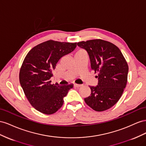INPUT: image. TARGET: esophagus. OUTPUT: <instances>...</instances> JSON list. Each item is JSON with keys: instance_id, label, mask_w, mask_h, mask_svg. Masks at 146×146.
Here are the masks:
<instances>
[{"instance_id": "obj_1", "label": "esophagus", "mask_w": 146, "mask_h": 146, "mask_svg": "<svg viewBox=\"0 0 146 146\" xmlns=\"http://www.w3.org/2000/svg\"><path fill=\"white\" fill-rule=\"evenodd\" d=\"M74 86L76 87H78V88H79V87H82V86L81 84H74Z\"/></svg>"}]
</instances>
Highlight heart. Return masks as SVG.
Listing matches in <instances>:
<instances>
[{"instance_id": "heart-1", "label": "heart", "mask_w": 146, "mask_h": 146, "mask_svg": "<svg viewBox=\"0 0 146 146\" xmlns=\"http://www.w3.org/2000/svg\"><path fill=\"white\" fill-rule=\"evenodd\" d=\"M84 52V50H82V49H78V50H77V51H76V52L74 53V56H76V55H77V54H80V53H81V52Z\"/></svg>"}]
</instances>
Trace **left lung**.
Returning <instances> with one entry per match:
<instances>
[{"instance_id":"1","label":"left lung","mask_w":146,"mask_h":146,"mask_svg":"<svg viewBox=\"0 0 146 146\" xmlns=\"http://www.w3.org/2000/svg\"><path fill=\"white\" fill-rule=\"evenodd\" d=\"M77 44L88 53L91 70L98 80V86H89L91 94L84 98L86 103L98 112L110 109L119 100L127 85L125 59L117 46L106 40L93 39Z\"/></svg>"}]
</instances>
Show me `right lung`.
Instances as JSON below:
<instances>
[{
	"label": "right lung",
	"mask_w": 146,
	"mask_h": 146,
	"mask_svg": "<svg viewBox=\"0 0 146 146\" xmlns=\"http://www.w3.org/2000/svg\"><path fill=\"white\" fill-rule=\"evenodd\" d=\"M76 44L49 40L35 46L24 58L19 71L20 84L31 105L41 113H55L73 88V84H52L50 78L58 61L73 51Z\"/></svg>",
	"instance_id": "right-lung-1"
}]
</instances>
